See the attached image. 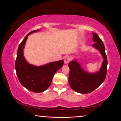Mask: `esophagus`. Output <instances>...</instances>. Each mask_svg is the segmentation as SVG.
I'll return each instance as SVG.
<instances>
[{"label": "esophagus", "mask_w": 121, "mask_h": 121, "mask_svg": "<svg viewBox=\"0 0 121 121\" xmlns=\"http://www.w3.org/2000/svg\"><path fill=\"white\" fill-rule=\"evenodd\" d=\"M70 61V59L68 56L65 57L64 59V62L65 64H67V63H68Z\"/></svg>", "instance_id": "34e87169"}]
</instances>
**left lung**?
I'll return each mask as SVG.
<instances>
[{
    "label": "left lung",
    "instance_id": "left-lung-1",
    "mask_svg": "<svg viewBox=\"0 0 121 121\" xmlns=\"http://www.w3.org/2000/svg\"><path fill=\"white\" fill-rule=\"evenodd\" d=\"M92 34L93 40L95 43L92 46L99 51L104 59L99 71L94 73H86L76 60H72L68 65L70 68L68 79L69 85L73 91L80 93H89L93 91L104 82L107 75V58L105 46L97 34Z\"/></svg>",
    "mask_w": 121,
    "mask_h": 121
}]
</instances>
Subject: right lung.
<instances>
[{"label":"right lung","instance_id":"obj_1","mask_svg":"<svg viewBox=\"0 0 121 121\" xmlns=\"http://www.w3.org/2000/svg\"><path fill=\"white\" fill-rule=\"evenodd\" d=\"M37 31L36 30L29 32L19 45L15 67L16 75L22 85L30 91L40 93L48 89L55 73L62 67L64 62L60 60L36 67L26 61L23 56L24 45L28 36Z\"/></svg>","mask_w":121,"mask_h":121}]
</instances>
